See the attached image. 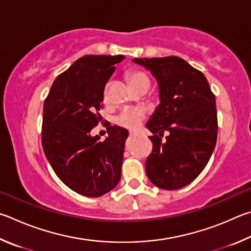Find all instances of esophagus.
Segmentation results:
<instances>
[{
	"label": "esophagus",
	"mask_w": 251,
	"mask_h": 251,
	"mask_svg": "<svg viewBox=\"0 0 251 251\" xmlns=\"http://www.w3.org/2000/svg\"><path fill=\"white\" fill-rule=\"evenodd\" d=\"M137 134V132H135V131H130V135H135Z\"/></svg>",
	"instance_id": "esophagus-1"
}]
</instances>
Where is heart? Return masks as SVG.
Masks as SVG:
<instances>
[{"label": "heart", "mask_w": 251, "mask_h": 251, "mask_svg": "<svg viewBox=\"0 0 251 251\" xmlns=\"http://www.w3.org/2000/svg\"><path fill=\"white\" fill-rule=\"evenodd\" d=\"M126 78H128L130 85L134 91L141 89V88H148L149 89V87H150L149 78L142 72H140V70H131V72H128ZM144 118H146V111L142 108H125L121 110L120 113L114 119V122L118 126H123V128L133 130L138 128Z\"/></svg>", "instance_id": "obj_1"}]
</instances>
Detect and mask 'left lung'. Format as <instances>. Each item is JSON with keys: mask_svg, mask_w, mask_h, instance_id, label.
I'll return each mask as SVG.
<instances>
[{"mask_svg": "<svg viewBox=\"0 0 251 251\" xmlns=\"http://www.w3.org/2000/svg\"><path fill=\"white\" fill-rule=\"evenodd\" d=\"M150 70L159 86L160 104L146 125L154 134L147 175L155 186L178 190L199 176L217 141L215 96L203 73L176 56L133 58ZM168 133L164 142L160 138Z\"/></svg>", "mask_w": 251, "mask_h": 251, "instance_id": "1", "label": "left lung"}]
</instances>
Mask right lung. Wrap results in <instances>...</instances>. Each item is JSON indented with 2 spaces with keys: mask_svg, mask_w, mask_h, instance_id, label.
Instances as JSON below:
<instances>
[{
  "mask_svg": "<svg viewBox=\"0 0 251 251\" xmlns=\"http://www.w3.org/2000/svg\"><path fill=\"white\" fill-rule=\"evenodd\" d=\"M123 55H87L52 82L44 102L42 144L57 176L70 190L99 197L121 178L128 130L110 126L108 137L90 134L101 116L105 83Z\"/></svg>",
  "mask_w": 251,
  "mask_h": 251,
  "instance_id": "right-lung-1",
  "label": "right lung"
}]
</instances>
